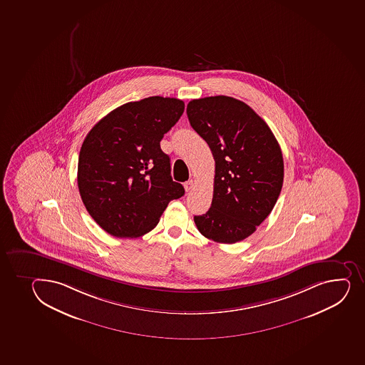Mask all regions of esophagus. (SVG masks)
Wrapping results in <instances>:
<instances>
[{
	"instance_id": "obj_1",
	"label": "esophagus",
	"mask_w": 365,
	"mask_h": 365,
	"mask_svg": "<svg viewBox=\"0 0 365 365\" xmlns=\"http://www.w3.org/2000/svg\"><path fill=\"white\" fill-rule=\"evenodd\" d=\"M195 187V180H188V182H185V189L187 190V192H189V190H192V188Z\"/></svg>"
}]
</instances>
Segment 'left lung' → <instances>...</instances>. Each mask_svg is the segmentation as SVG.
<instances>
[{
	"label": "left lung",
	"mask_w": 365,
	"mask_h": 365,
	"mask_svg": "<svg viewBox=\"0 0 365 365\" xmlns=\"http://www.w3.org/2000/svg\"><path fill=\"white\" fill-rule=\"evenodd\" d=\"M187 115L215 162L211 208L194 222L217 243L243 241L267 218L282 192L284 160L278 141L250 106L232 97L194 99Z\"/></svg>",
	"instance_id": "obj_1"
}]
</instances>
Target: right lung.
I'll use <instances>...</instances> for the list:
<instances>
[{"label":"right lung","mask_w":365,"mask_h":365,"mask_svg":"<svg viewBox=\"0 0 365 365\" xmlns=\"http://www.w3.org/2000/svg\"><path fill=\"white\" fill-rule=\"evenodd\" d=\"M183 111L185 103L176 98H145L113 110L87 134L78 187L87 212L106 232L143 236L157 226L171 200L185 195L160 148Z\"/></svg>","instance_id":"1"}]
</instances>
